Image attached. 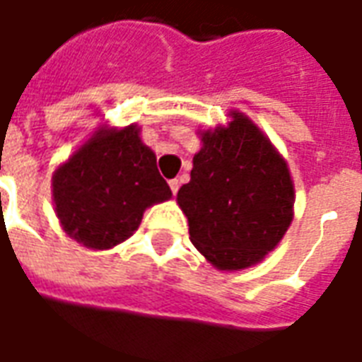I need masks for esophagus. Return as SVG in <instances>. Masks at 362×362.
I'll return each mask as SVG.
<instances>
[{"label": "esophagus", "mask_w": 362, "mask_h": 362, "mask_svg": "<svg viewBox=\"0 0 362 362\" xmlns=\"http://www.w3.org/2000/svg\"><path fill=\"white\" fill-rule=\"evenodd\" d=\"M168 186H170V192H173L174 196H176V194H178V188H180V182L174 178V180L168 182Z\"/></svg>", "instance_id": "esophagus-1"}]
</instances>
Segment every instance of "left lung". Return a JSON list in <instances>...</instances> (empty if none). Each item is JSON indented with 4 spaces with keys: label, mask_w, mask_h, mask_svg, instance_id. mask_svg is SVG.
<instances>
[{
    "label": "left lung",
    "mask_w": 362,
    "mask_h": 362,
    "mask_svg": "<svg viewBox=\"0 0 362 362\" xmlns=\"http://www.w3.org/2000/svg\"><path fill=\"white\" fill-rule=\"evenodd\" d=\"M227 126L202 132L189 182L176 202L189 240L223 272L256 266L293 221L295 186L287 160L248 116L230 110Z\"/></svg>",
    "instance_id": "1"
}]
</instances>
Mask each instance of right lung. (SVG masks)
<instances>
[{
  "label": "right lung",
  "mask_w": 362,
  "mask_h": 362,
  "mask_svg": "<svg viewBox=\"0 0 362 362\" xmlns=\"http://www.w3.org/2000/svg\"><path fill=\"white\" fill-rule=\"evenodd\" d=\"M170 196L157 157L143 145L135 124L122 129L100 126L52 176L59 225L93 250L127 240L145 209Z\"/></svg>",
  "instance_id": "obj_1"
}]
</instances>
